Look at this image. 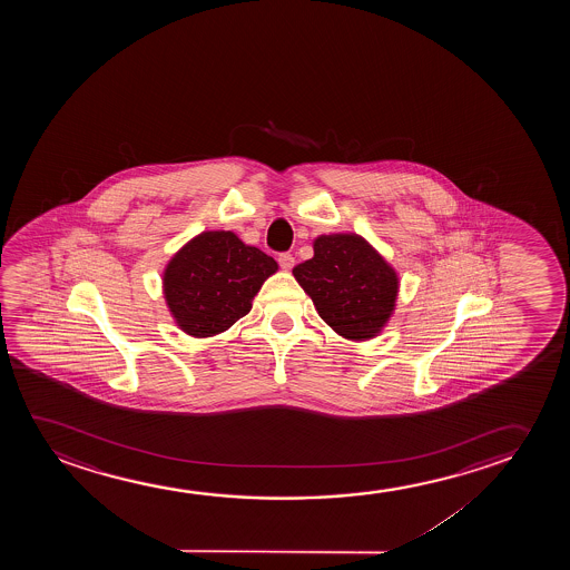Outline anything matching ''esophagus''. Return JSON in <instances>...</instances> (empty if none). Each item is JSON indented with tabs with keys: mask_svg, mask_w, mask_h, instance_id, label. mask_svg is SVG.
I'll list each match as a JSON object with an SVG mask.
<instances>
[{
	"mask_svg": "<svg viewBox=\"0 0 570 570\" xmlns=\"http://www.w3.org/2000/svg\"><path fill=\"white\" fill-rule=\"evenodd\" d=\"M294 263H296V261H294L292 253H281V255H278V265H281L284 271H289V268L294 266Z\"/></svg>",
	"mask_w": 570,
	"mask_h": 570,
	"instance_id": "34e87169",
	"label": "esophagus"
}]
</instances>
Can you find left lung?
<instances>
[{"label": "left lung", "instance_id": "8db88e82", "mask_svg": "<svg viewBox=\"0 0 570 570\" xmlns=\"http://www.w3.org/2000/svg\"><path fill=\"white\" fill-rule=\"evenodd\" d=\"M313 250L292 273L321 320L354 341L377 335L395 307V271L358 235H321Z\"/></svg>", "mask_w": 570, "mask_h": 570}]
</instances>
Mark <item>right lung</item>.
I'll return each instance as SVG.
<instances>
[{"mask_svg": "<svg viewBox=\"0 0 570 570\" xmlns=\"http://www.w3.org/2000/svg\"><path fill=\"white\" fill-rule=\"evenodd\" d=\"M276 261L232 232H206L171 258L165 299L179 327L193 336L218 335L250 312Z\"/></svg>", "mask_w": 570, "mask_h": 570, "instance_id": "1", "label": "right lung"}]
</instances>
